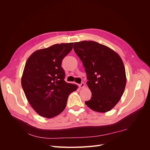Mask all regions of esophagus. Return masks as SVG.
I'll use <instances>...</instances> for the list:
<instances>
[{"label": "esophagus", "instance_id": "1", "mask_svg": "<svg viewBox=\"0 0 150 150\" xmlns=\"http://www.w3.org/2000/svg\"><path fill=\"white\" fill-rule=\"evenodd\" d=\"M79 88H81V89H83V88H84V87H85V84L84 83H81L80 84H79Z\"/></svg>", "mask_w": 150, "mask_h": 150}]
</instances>
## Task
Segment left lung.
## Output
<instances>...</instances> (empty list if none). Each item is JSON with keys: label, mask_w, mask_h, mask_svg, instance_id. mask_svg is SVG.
I'll return each instance as SVG.
<instances>
[{"label": "left lung", "mask_w": 150, "mask_h": 150, "mask_svg": "<svg viewBox=\"0 0 150 150\" xmlns=\"http://www.w3.org/2000/svg\"><path fill=\"white\" fill-rule=\"evenodd\" d=\"M73 48L83 62L92 93L86 104L96 112L110 111L120 100L126 84L121 58L110 47L92 40L74 42Z\"/></svg>", "instance_id": "obj_1"}]
</instances>
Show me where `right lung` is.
I'll list each match as a JSON object with an SVG mask.
<instances>
[{
	"label": "right lung",
	"mask_w": 150,
	"mask_h": 150,
	"mask_svg": "<svg viewBox=\"0 0 150 150\" xmlns=\"http://www.w3.org/2000/svg\"><path fill=\"white\" fill-rule=\"evenodd\" d=\"M73 43H61L34 52L25 63L21 79L28 102L40 116L52 118L65 109L68 96L78 86L67 83L61 67Z\"/></svg>",
	"instance_id": "obj_1"
}]
</instances>
